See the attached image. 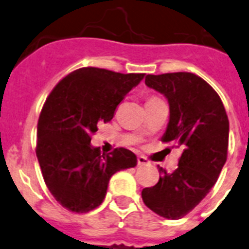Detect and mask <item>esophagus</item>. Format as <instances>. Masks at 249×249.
<instances>
[{
	"mask_svg": "<svg viewBox=\"0 0 249 249\" xmlns=\"http://www.w3.org/2000/svg\"><path fill=\"white\" fill-rule=\"evenodd\" d=\"M138 164L139 166H144V164H148V160L145 158V157H138Z\"/></svg>",
	"mask_w": 249,
	"mask_h": 249,
	"instance_id": "esophagus-1",
	"label": "esophagus"
}]
</instances>
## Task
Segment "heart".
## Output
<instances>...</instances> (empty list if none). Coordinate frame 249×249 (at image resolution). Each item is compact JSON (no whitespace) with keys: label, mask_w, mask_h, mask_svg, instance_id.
Returning a JSON list of instances; mask_svg holds the SVG:
<instances>
[{"label":"heart","mask_w":249,"mask_h":249,"mask_svg":"<svg viewBox=\"0 0 249 249\" xmlns=\"http://www.w3.org/2000/svg\"><path fill=\"white\" fill-rule=\"evenodd\" d=\"M160 97H156V96H152V97H149L147 101V104H150V102H156V101H160Z\"/></svg>","instance_id":"obj_1"}]
</instances>
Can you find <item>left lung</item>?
<instances>
[{"instance_id": "left-lung-1", "label": "left lung", "mask_w": 249, "mask_h": 249, "mask_svg": "<svg viewBox=\"0 0 249 249\" xmlns=\"http://www.w3.org/2000/svg\"><path fill=\"white\" fill-rule=\"evenodd\" d=\"M145 85L166 96L170 121L162 142L181 148L173 172L160 168V181L142 191L144 204L166 219L189 214L215 185L228 156L229 120L220 97L189 72L148 74Z\"/></svg>"}]
</instances>
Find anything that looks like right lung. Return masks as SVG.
I'll return each instance as SVG.
<instances>
[{
    "label": "right lung",
    "instance_id": "obj_1",
    "mask_svg": "<svg viewBox=\"0 0 249 249\" xmlns=\"http://www.w3.org/2000/svg\"><path fill=\"white\" fill-rule=\"evenodd\" d=\"M143 78L144 73L85 67L60 79L45 100L37 120L36 157L50 194L67 210L82 214L100 206L112 175L137 166L131 150L101 154L91 137Z\"/></svg>",
    "mask_w": 249,
    "mask_h": 249
}]
</instances>
